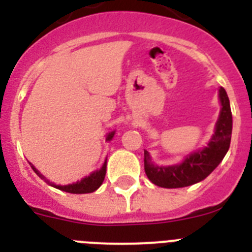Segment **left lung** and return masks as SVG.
<instances>
[{"mask_svg":"<svg viewBox=\"0 0 252 252\" xmlns=\"http://www.w3.org/2000/svg\"><path fill=\"white\" fill-rule=\"evenodd\" d=\"M221 111L215 133L208 145L192 153L177 165L158 166L151 161L150 154L144 151V165L149 180L161 188H183L206 179L222 161L228 151L232 133V113L230 99L224 88H220Z\"/></svg>","mask_w":252,"mask_h":252,"instance_id":"left-lung-1","label":"left lung"}]
</instances>
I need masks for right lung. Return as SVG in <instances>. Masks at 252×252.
<instances>
[{
	"label": "right lung",
	"mask_w": 252,
	"mask_h": 252,
	"mask_svg": "<svg viewBox=\"0 0 252 252\" xmlns=\"http://www.w3.org/2000/svg\"><path fill=\"white\" fill-rule=\"evenodd\" d=\"M113 136H115V131H112V132L108 133L106 137V140L107 141H111ZM30 165H31V168H32V170H34L35 173L39 175V178H41L43 180H45L46 183L50 184L51 187L60 189V190H63V192H66V193H73V194H84V193L94 192V190H97V189L101 187V184L103 183L104 175H106L107 161H104V164L102 165V168L99 169V170H95V171H93V173H91L88 177L81 179V182H75V183L68 184V186H57V184L51 183V182H49V180L46 179V178L44 177V175L41 174V173H40V171L37 170V169L35 168L32 164H31V162H30Z\"/></svg>",
	"instance_id": "add662e5"
}]
</instances>
